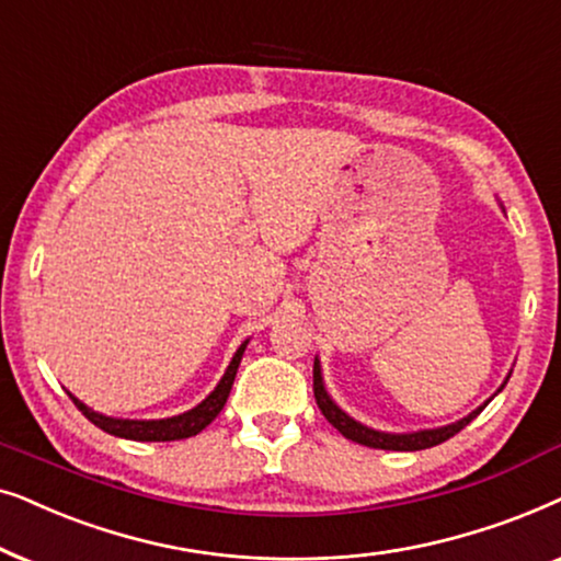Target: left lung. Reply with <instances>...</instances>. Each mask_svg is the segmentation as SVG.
<instances>
[{"instance_id": "1", "label": "left lung", "mask_w": 561, "mask_h": 561, "mask_svg": "<svg viewBox=\"0 0 561 561\" xmlns=\"http://www.w3.org/2000/svg\"><path fill=\"white\" fill-rule=\"evenodd\" d=\"M503 387H500V390H503ZM312 392H316V402H318L320 413L325 415V421L331 423L333 428L341 433V436H346L348 442L369 446V449H385V451H421V449H431V446L449 442V438L457 436L461 428H467V425L472 423L484 408L482 405L480 410H474V413L461 417L459 423L444 425V428L417 431V433H379V431L367 428V425L356 423L354 417H348L346 413H343V410L335 408V402L328 398V392L323 387V377H320L318 358H316V364H312Z\"/></svg>"}]
</instances>
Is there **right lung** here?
<instances>
[{
    "mask_svg": "<svg viewBox=\"0 0 561 561\" xmlns=\"http://www.w3.org/2000/svg\"><path fill=\"white\" fill-rule=\"evenodd\" d=\"M243 351H245V343H241V348L236 351V356H233V362H230L226 377L220 379V385L215 387L210 398H205L197 408H192L190 413L167 417V421H117V417H104L100 413H94V410H89L84 402H79L73 394H69V398L73 400V405H77L81 413L87 415V421H92L96 428L110 433V436L130 438V442H182V438L197 436L205 425H210L215 417H218V413L222 410V405H226V400L230 394V387H233V379H236L238 364H241Z\"/></svg>",
    "mask_w": 561,
    "mask_h": 561,
    "instance_id": "add662e5",
    "label": "right lung"
}]
</instances>
